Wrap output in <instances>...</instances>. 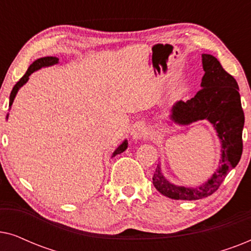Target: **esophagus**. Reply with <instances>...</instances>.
<instances>
[{
  "mask_svg": "<svg viewBox=\"0 0 251 251\" xmlns=\"http://www.w3.org/2000/svg\"><path fill=\"white\" fill-rule=\"evenodd\" d=\"M147 135V126L144 121H137L131 126V136L133 139H140Z\"/></svg>",
  "mask_w": 251,
  "mask_h": 251,
  "instance_id": "esophagus-1",
  "label": "esophagus"
}]
</instances>
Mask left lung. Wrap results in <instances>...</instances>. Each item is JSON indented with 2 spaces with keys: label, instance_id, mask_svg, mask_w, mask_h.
I'll list each match as a JSON object with an SVG mask.
<instances>
[{
  "label": "left lung",
  "instance_id": "1",
  "mask_svg": "<svg viewBox=\"0 0 251 251\" xmlns=\"http://www.w3.org/2000/svg\"><path fill=\"white\" fill-rule=\"evenodd\" d=\"M204 75L201 89L187 101L174 105L171 120L179 125H190L199 120H208L215 126L222 142L219 169L207 183L199 187L176 186L167 180L157 164L153 185L164 197L174 200H200L218 190L225 177L236 167L242 155V130L245 114L241 106L239 85L211 54H202Z\"/></svg>",
  "mask_w": 251,
  "mask_h": 251
}]
</instances>
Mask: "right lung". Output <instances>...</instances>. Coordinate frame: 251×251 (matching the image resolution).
<instances>
[{
	"label": "right lung",
	"mask_w": 251,
	"mask_h": 251,
	"mask_svg": "<svg viewBox=\"0 0 251 251\" xmlns=\"http://www.w3.org/2000/svg\"><path fill=\"white\" fill-rule=\"evenodd\" d=\"M58 61H59V59H58V58H56V57H43V58H40V59H37V60L34 61V63L28 67V70H27L25 75H24V76L20 78L18 82H17L15 87H13L11 94H10V102H9L10 107H11V105H12V102H13V99H15L17 92H18V90H19V88L23 87V85L25 84L27 81H28L29 75L32 74L33 72L40 70L41 67L51 66V65L57 64ZM126 147H128V143H126V140H125V142H123L121 145H120L118 149L115 150V152L113 153V156H115L116 154H120V153L125 152V151L126 150Z\"/></svg>",
	"instance_id": "right-lung-1"
}]
</instances>
